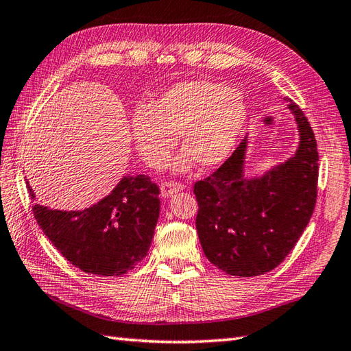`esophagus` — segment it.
Listing matches in <instances>:
<instances>
[{
	"instance_id": "1",
	"label": "esophagus",
	"mask_w": 351,
	"mask_h": 351,
	"mask_svg": "<svg viewBox=\"0 0 351 351\" xmlns=\"http://www.w3.org/2000/svg\"><path fill=\"white\" fill-rule=\"evenodd\" d=\"M160 190H161L162 197H170V195H173L175 193L182 191L184 185L179 182H173V181H166L160 185Z\"/></svg>"
}]
</instances>
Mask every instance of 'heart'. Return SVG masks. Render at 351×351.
<instances>
[{
	"mask_svg": "<svg viewBox=\"0 0 351 351\" xmlns=\"http://www.w3.org/2000/svg\"><path fill=\"white\" fill-rule=\"evenodd\" d=\"M247 119L245 100L239 91L206 79L184 80L167 88L146 108L130 117V137L146 165H166L175 136L184 151L173 160L175 170L195 161L217 167L232 154Z\"/></svg>",
	"mask_w": 351,
	"mask_h": 351,
	"instance_id": "heart-1",
	"label": "heart"
}]
</instances>
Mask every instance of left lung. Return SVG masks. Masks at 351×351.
Segmentation results:
<instances>
[{
    "label": "left lung",
    "instance_id": "1",
    "mask_svg": "<svg viewBox=\"0 0 351 351\" xmlns=\"http://www.w3.org/2000/svg\"><path fill=\"white\" fill-rule=\"evenodd\" d=\"M289 101L299 130L295 156L262 176L245 178L248 137L215 172L194 184L195 229L208 260L245 278L272 271L296 245L317 199L319 152L302 109Z\"/></svg>",
    "mask_w": 351,
    "mask_h": 351
}]
</instances>
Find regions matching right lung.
I'll return each mask as SVG.
<instances>
[{"instance_id":"right-lung-1","label":"right lung","mask_w":351,"mask_h":351,"mask_svg":"<svg viewBox=\"0 0 351 351\" xmlns=\"http://www.w3.org/2000/svg\"><path fill=\"white\" fill-rule=\"evenodd\" d=\"M158 194L149 176H124L110 194L86 209L58 210L37 203L32 213L71 265L91 275L118 276L148 254L160 215Z\"/></svg>"}]
</instances>
